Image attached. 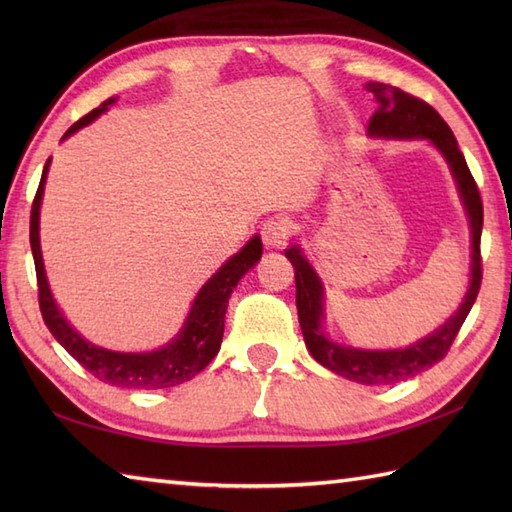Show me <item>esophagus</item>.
I'll use <instances>...</instances> for the list:
<instances>
[{
	"mask_svg": "<svg viewBox=\"0 0 512 512\" xmlns=\"http://www.w3.org/2000/svg\"><path fill=\"white\" fill-rule=\"evenodd\" d=\"M292 233V222L288 217H270L262 226V239L268 248H281Z\"/></svg>",
	"mask_w": 512,
	"mask_h": 512,
	"instance_id": "34e87169",
	"label": "esophagus"
}]
</instances>
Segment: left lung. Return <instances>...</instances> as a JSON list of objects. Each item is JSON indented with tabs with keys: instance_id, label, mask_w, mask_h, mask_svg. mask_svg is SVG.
Here are the masks:
<instances>
[{
	"instance_id": "left-lung-1",
	"label": "left lung",
	"mask_w": 512,
	"mask_h": 512,
	"mask_svg": "<svg viewBox=\"0 0 512 512\" xmlns=\"http://www.w3.org/2000/svg\"><path fill=\"white\" fill-rule=\"evenodd\" d=\"M365 90L372 92L378 101V110L367 125L369 136L374 138H424L436 147L458 184L460 198L471 224V286L466 290L462 306L453 317L433 334L413 343L405 350H358L330 341L323 332V286L310 262L303 257L299 246L286 248V257L295 266L297 284V312L303 339H306L312 358L330 372L343 378L356 380L361 385H391L416 376L447 356L455 336H458L464 319L469 317L482 284V255L480 237L484 224V206L480 189L471 176L469 165L462 156L451 127L442 116L416 96L402 92L394 85L369 81Z\"/></svg>"
}]
</instances>
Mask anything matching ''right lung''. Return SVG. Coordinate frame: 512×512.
Instances as JSON below:
<instances>
[{"mask_svg": "<svg viewBox=\"0 0 512 512\" xmlns=\"http://www.w3.org/2000/svg\"><path fill=\"white\" fill-rule=\"evenodd\" d=\"M114 99H107L101 107H96L90 114H85L81 121H76L68 132L63 134V140L72 136L76 129L90 125L96 116H101L107 105H112ZM50 160L46 162L41 173V182L35 200H32L30 211V248L35 257L37 270V286H39V308L41 317L46 321L48 330L52 332L65 352L76 358L92 376L107 385L127 387V389H165L180 383H187L195 374L209 365L215 354L220 352L222 336H224V314L237 281L242 279L259 259H262V239L255 235L250 242L233 255L228 262L217 270V273L206 281L195 297L187 321L176 339H171L165 347L154 352H112L105 347L92 345L76 332L72 325L65 321L57 303L52 299V292L46 279V268H43L41 246H39V206L43 198V184H46Z\"/></svg>", "mask_w": 512, "mask_h": 512, "instance_id": "add662e5", "label": "right lung"}]
</instances>
